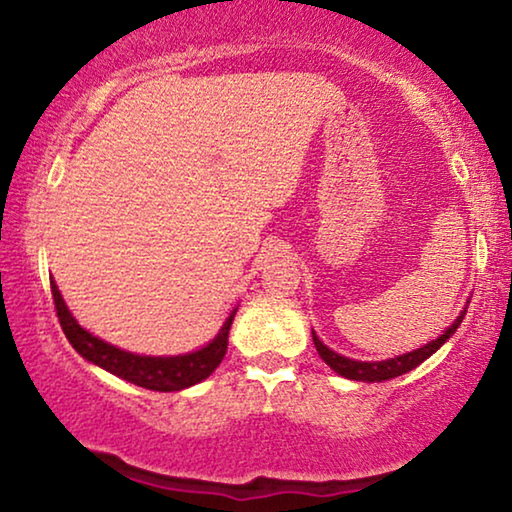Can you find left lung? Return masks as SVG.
<instances>
[{
    "mask_svg": "<svg viewBox=\"0 0 512 512\" xmlns=\"http://www.w3.org/2000/svg\"><path fill=\"white\" fill-rule=\"evenodd\" d=\"M464 314H466V310L461 312L457 319H454V324L447 328L440 338L431 340L429 345L419 347V349H415V352H408L403 356H394V359H387V361H354V359H347V356L335 354L333 349H328L314 333H312V340H314V347H317L321 359H324L338 375L347 377V380H356V382H384V380H391V377L410 373L412 368H417L419 363H424L426 359H429L433 352H438V349L452 338V333L457 331L461 319H464Z\"/></svg>",
    "mask_w": 512,
    "mask_h": 512,
    "instance_id": "8db88e82",
    "label": "left lung"
}]
</instances>
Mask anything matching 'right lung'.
Masks as SVG:
<instances>
[{
	"label": "right lung",
	"instance_id": "obj_1",
	"mask_svg": "<svg viewBox=\"0 0 512 512\" xmlns=\"http://www.w3.org/2000/svg\"><path fill=\"white\" fill-rule=\"evenodd\" d=\"M51 293L62 331L67 335L69 345H72L83 359L109 370L111 375L123 377V380L151 391H179L207 380V377L216 370V366L223 361V356H226L228 333L237 312L233 310V314L226 319V324L221 326L219 335H216L209 345L198 349V352L181 356H142L123 352V349L95 338L93 333H88L86 328L76 324V319L72 317V312L67 310L65 300H62L55 282H51Z\"/></svg>",
	"mask_w": 512,
	"mask_h": 512
}]
</instances>
